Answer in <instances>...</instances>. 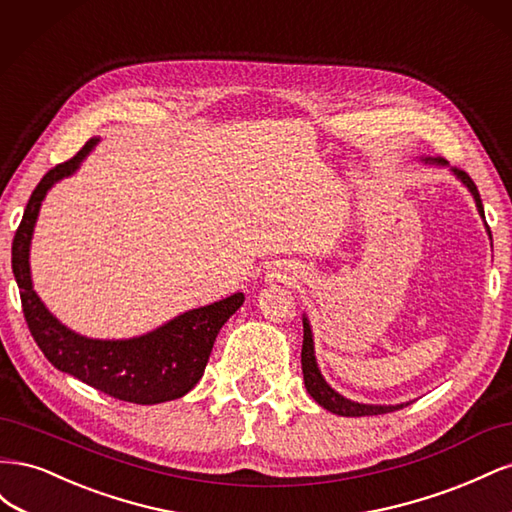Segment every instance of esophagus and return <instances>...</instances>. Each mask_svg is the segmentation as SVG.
<instances>
[{"label": "esophagus", "mask_w": 512, "mask_h": 512, "mask_svg": "<svg viewBox=\"0 0 512 512\" xmlns=\"http://www.w3.org/2000/svg\"><path fill=\"white\" fill-rule=\"evenodd\" d=\"M269 280H273V282H286V280H290V277L286 275V269H275V271L269 273Z\"/></svg>", "instance_id": "obj_1"}]
</instances>
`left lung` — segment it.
<instances>
[{
  "label": "left lung",
  "instance_id": "8db88e82",
  "mask_svg": "<svg viewBox=\"0 0 512 512\" xmlns=\"http://www.w3.org/2000/svg\"><path fill=\"white\" fill-rule=\"evenodd\" d=\"M438 164H444V160H436ZM455 175L468 185L470 192L474 194L478 213L485 218L483 211V203H480V194L476 190V185L472 181V177L461 168H453ZM489 230V226H487ZM491 235V232H489ZM301 367H303V380H305V389L307 393L312 395L322 408H327L339 416H374V414H386V412H395L399 408H404V404L399 406H367V404H356V401H350L346 397H342L339 393H335L331 386L324 382V378L320 376L316 359H314V342H312V329H309V322L303 318V348H301ZM408 406V404H406Z\"/></svg>",
  "mask_w": 512,
  "mask_h": 512
}]
</instances>
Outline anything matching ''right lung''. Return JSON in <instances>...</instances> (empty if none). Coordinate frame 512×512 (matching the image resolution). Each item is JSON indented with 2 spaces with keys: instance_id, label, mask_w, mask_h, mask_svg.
<instances>
[{
  "instance_id": "add662e5",
  "label": "right lung",
  "mask_w": 512,
  "mask_h": 512,
  "mask_svg": "<svg viewBox=\"0 0 512 512\" xmlns=\"http://www.w3.org/2000/svg\"><path fill=\"white\" fill-rule=\"evenodd\" d=\"M94 145L96 138H91L74 158L53 166L42 177L29 196L23 220L14 232L12 271L21 288L25 322L46 359L104 395L143 406L179 399L203 378L215 337L224 322L243 305V292L185 312L149 335L126 342H100V339L76 335L59 324L32 288L29 241L42 198L57 179L74 173Z\"/></svg>"
}]
</instances>
